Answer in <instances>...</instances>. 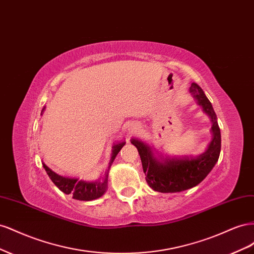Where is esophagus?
<instances>
[{"label": "esophagus", "mask_w": 254, "mask_h": 254, "mask_svg": "<svg viewBox=\"0 0 254 254\" xmlns=\"http://www.w3.org/2000/svg\"><path fill=\"white\" fill-rule=\"evenodd\" d=\"M136 126H137V125L133 124V123H131V124H129V125H128V131H129V133L133 132V130L137 129V127H136Z\"/></svg>", "instance_id": "esophagus-1"}]
</instances>
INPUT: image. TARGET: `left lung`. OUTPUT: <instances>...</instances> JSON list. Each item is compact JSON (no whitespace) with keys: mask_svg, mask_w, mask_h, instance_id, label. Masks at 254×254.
Here are the masks:
<instances>
[{"mask_svg":"<svg viewBox=\"0 0 254 254\" xmlns=\"http://www.w3.org/2000/svg\"><path fill=\"white\" fill-rule=\"evenodd\" d=\"M190 93L212 122V140L204 152L195 157L163 156L153 146L136 137L130 140L139 151L146 182L152 190L161 193H178L198 186L213 170L219 158L220 129L212 104L203 90L195 82L190 84Z\"/></svg>","mask_w":254,"mask_h":254,"instance_id":"obj_1","label":"left lung"}]
</instances>
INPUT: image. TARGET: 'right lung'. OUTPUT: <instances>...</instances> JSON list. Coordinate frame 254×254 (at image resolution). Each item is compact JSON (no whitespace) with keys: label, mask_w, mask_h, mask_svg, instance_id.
I'll use <instances>...</instances> for the list:
<instances>
[{"label":"right lung","mask_w":254,"mask_h":254,"mask_svg":"<svg viewBox=\"0 0 254 254\" xmlns=\"http://www.w3.org/2000/svg\"><path fill=\"white\" fill-rule=\"evenodd\" d=\"M44 110H45V107H43L41 113H43ZM125 143L126 142L124 141V142H119V143L113 144L108 170L105 172L104 175L99 176V178L94 181H86V180H80L78 178H70V177L61 176L52 171L51 168L45 165L44 163L42 164L45 172H47V174L51 178V180L61 191H64V193L66 195H72L73 198L76 199V200L91 201V200H94V199L101 198L106 193L107 189H108L109 170L115 157L118 156V153L120 152L123 146L125 145Z\"/></svg>","instance_id":"right-lung-1"}]
</instances>
